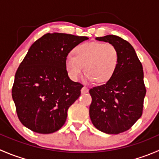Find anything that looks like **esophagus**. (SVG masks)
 Wrapping results in <instances>:
<instances>
[{"label":"esophagus","mask_w":159,"mask_h":159,"mask_svg":"<svg viewBox=\"0 0 159 159\" xmlns=\"http://www.w3.org/2000/svg\"><path fill=\"white\" fill-rule=\"evenodd\" d=\"M81 93H82V94H84V93H88V92H89V89H88L87 87H85V86H84V87L81 89Z\"/></svg>","instance_id":"esophagus-1"}]
</instances>
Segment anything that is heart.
Segmentation results:
<instances>
[{
	"label": "heart",
	"instance_id": "obj_1",
	"mask_svg": "<svg viewBox=\"0 0 159 159\" xmlns=\"http://www.w3.org/2000/svg\"><path fill=\"white\" fill-rule=\"evenodd\" d=\"M74 54L75 57L68 55L65 60L67 73L73 81L78 79L84 66L86 81L106 82L114 75L118 65V50L109 43L79 44L74 50Z\"/></svg>",
	"mask_w": 159,
	"mask_h": 159
}]
</instances>
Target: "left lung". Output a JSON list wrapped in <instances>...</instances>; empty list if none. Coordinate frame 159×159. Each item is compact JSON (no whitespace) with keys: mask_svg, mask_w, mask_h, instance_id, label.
I'll return each instance as SVG.
<instances>
[{"mask_svg":"<svg viewBox=\"0 0 159 159\" xmlns=\"http://www.w3.org/2000/svg\"><path fill=\"white\" fill-rule=\"evenodd\" d=\"M113 44L118 62L111 78L105 84L89 90L92 98L89 115L94 127L107 134L129 130L142 115L146 94L141 61L130 43L116 35L96 38Z\"/></svg>","mask_w":159,"mask_h":159,"instance_id":"left-lung-1","label":"left lung"}]
</instances>
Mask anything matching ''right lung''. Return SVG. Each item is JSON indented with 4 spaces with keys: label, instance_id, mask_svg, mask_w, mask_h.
Masks as SVG:
<instances>
[{
    "label": "right lung",
    "instance_id": "1",
    "mask_svg": "<svg viewBox=\"0 0 159 159\" xmlns=\"http://www.w3.org/2000/svg\"><path fill=\"white\" fill-rule=\"evenodd\" d=\"M89 38L48 33L37 40L19 65L12 98L23 125L50 134L64 125L69 107L81 94V84L71 81L65 68L68 53Z\"/></svg>",
    "mask_w": 159,
    "mask_h": 159
}]
</instances>
